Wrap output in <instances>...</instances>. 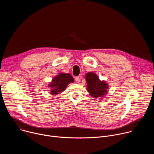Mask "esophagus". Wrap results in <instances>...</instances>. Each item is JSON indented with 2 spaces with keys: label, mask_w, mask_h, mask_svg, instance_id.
Masks as SVG:
<instances>
[{
  "label": "esophagus",
  "mask_w": 154,
  "mask_h": 154,
  "mask_svg": "<svg viewBox=\"0 0 154 154\" xmlns=\"http://www.w3.org/2000/svg\"><path fill=\"white\" fill-rule=\"evenodd\" d=\"M74 79H75V80L76 82H80V77H79V76L74 77Z\"/></svg>",
  "instance_id": "1"
}]
</instances>
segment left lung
I'll list each match as a JSON object with an SVG mask.
<instances>
[{"instance_id": "8db88e82", "label": "left lung", "mask_w": 154, "mask_h": 154, "mask_svg": "<svg viewBox=\"0 0 154 154\" xmlns=\"http://www.w3.org/2000/svg\"><path fill=\"white\" fill-rule=\"evenodd\" d=\"M87 82V91L90 94L95 97H103L107 93L108 85L104 81H100L97 75L93 72H88L85 75Z\"/></svg>"}]
</instances>
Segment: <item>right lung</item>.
Segmentation results:
<instances>
[{
  "label": "right lung",
  "instance_id": "add662e5",
  "mask_svg": "<svg viewBox=\"0 0 154 154\" xmlns=\"http://www.w3.org/2000/svg\"><path fill=\"white\" fill-rule=\"evenodd\" d=\"M74 79L69 74L60 73L55 76L48 87L52 88L51 94L52 95L58 94L63 92L70 83L74 82Z\"/></svg>",
  "mask_w": 154,
  "mask_h": 154
}]
</instances>
